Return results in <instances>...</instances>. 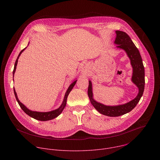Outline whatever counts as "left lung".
I'll use <instances>...</instances> for the list:
<instances>
[{
  "mask_svg": "<svg viewBox=\"0 0 160 160\" xmlns=\"http://www.w3.org/2000/svg\"><path fill=\"white\" fill-rule=\"evenodd\" d=\"M116 33L117 37L114 43L117 45L116 46L117 48L123 49L126 52L130 60V63L133 68L132 81L138 87L139 93L135 99L124 104L112 106H106L94 99L92 82L88 81V96L91 104L100 113L112 117H119L132 111L138 104L142 96L145 85L144 67L138 49L136 48L130 37L125 32L117 30L116 31Z\"/></svg>",
  "mask_w": 160,
  "mask_h": 160,
  "instance_id": "obj_1",
  "label": "left lung"
}]
</instances>
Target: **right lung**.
<instances>
[{
	"label": "right lung",
	"instance_id": "add662e5",
	"mask_svg": "<svg viewBox=\"0 0 160 160\" xmlns=\"http://www.w3.org/2000/svg\"><path fill=\"white\" fill-rule=\"evenodd\" d=\"M27 48H25V49H22L20 53L19 54L16 60V62H15V64H14V70L12 72V74H13V77H14V73L16 72V66H17V64H18V59L21 55V54L23 52L25 51V49H26ZM14 80V79H13ZM77 80H74V82H72V83L70 85V87H68V90H66V92L65 93V96H64V100L62 101V104L60 106V107L59 108H58L57 109H55V110H53V111H49V112H38V111H31L29 109H28L23 104H22L18 99V96H17V94L16 92V90L14 89V95H15V97H16V99L19 105V106L21 107V108L23 110V111L27 114V115L28 116H30V117L35 119V120H40V121H48V120H52L55 118H56L57 117H58L60 114L62 112V110L64 109V108H65L66 105V101H67V98L68 96V95H69L70 92H71V90H72V88H73V87L75 86L76 82H77Z\"/></svg>",
	"mask_w": 160,
	"mask_h": 160
}]
</instances>
